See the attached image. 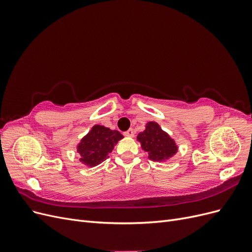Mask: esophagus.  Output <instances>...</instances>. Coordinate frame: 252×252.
Instances as JSON below:
<instances>
[{"mask_svg": "<svg viewBox=\"0 0 252 252\" xmlns=\"http://www.w3.org/2000/svg\"><path fill=\"white\" fill-rule=\"evenodd\" d=\"M124 135H125V136H133V135H134V132H133L132 129H128L127 131L124 132Z\"/></svg>", "mask_w": 252, "mask_h": 252, "instance_id": "1", "label": "esophagus"}]
</instances>
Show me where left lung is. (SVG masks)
Wrapping results in <instances>:
<instances>
[{"mask_svg":"<svg viewBox=\"0 0 252 252\" xmlns=\"http://www.w3.org/2000/svg\"><path fill=\"white\" fill-rule=\"evenodd\" d=\"M138 141L146 151L149 158L155 162H163L177 154L178 147L174 141L159 128L156 122H149L146 129L138 135Z\"/></svg>","mask_w":252,"mask_h":252,"instance_id":"obj_1","label":"left lung"}]
</instances>
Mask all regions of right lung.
I'll list each match as a JSON object with an SVG mask.
<instances>
[{
    "instance_id": "add662e5",
    "label": "right lung",
    "mask_w": 252,
    "mask_h": 252,
    "mask_svg": "<svg viewBox=\"0 0 252 252\" xmlns=\"http://www.w3.org/2000/svg\"><path fill=\"white\" fill-rule=\"evenodd\" d=\"M122 138L123 135L118 130H110L101 125L94 126L78 146V152L81 155L80 161L90 167L101 164L108 158L114 144Z\"/></svg>"
}]
</instances>
